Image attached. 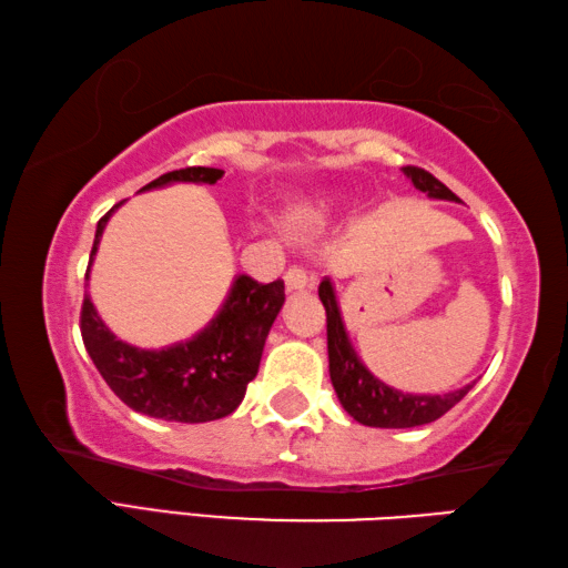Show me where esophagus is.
<instances>
[{
    "mask_svg": "<svg viewBox=\"0 0 568 568\" xmlns=\"http://www.w3.org/2000/svg\"><path fill=\"white\" fill-rule=\"evenodd\" d=\"M284 284H286V292H302L310 286V276H306L302 266H292L290 272L284 274Z\"/></svg>",
    "mask_w": 568,
    "mask_h": 568,
    "instance_id": "obj_1",
    "label": "esophagus"
}]
</instances>
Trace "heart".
Here are the masks:
<instances>
[{
	"label": "heart",
	"mask_w": 568,
	"mask_h": 568,
	"mask_svg": "<svg viewBox=\"0 0 568 568\" xmlns=\"http://www.w3.org/2000/svg\"><path fill=\"white\" fill-rule=\"evenodd\" d=\"M329 214H332V199L324 194H314V196L300 199V202H294L290 209H286L284 226L290 229L292 234H310L329 222Z\"/></svg>",
	"instance_id": "b5f03b06"
}]
</instances>
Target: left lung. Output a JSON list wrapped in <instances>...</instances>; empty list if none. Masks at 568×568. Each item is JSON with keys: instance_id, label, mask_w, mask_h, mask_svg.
<instances>
[{"instance_id": "8db88e82", "label": "left lung", "mask_w": 568, "mask_h": 568, "mask_svg": "<svg viewBox=\"0 0 568 568\" xmlns=\"http://www.w3.org/2000/svg\"><path fill=\"white\" fill-rule=\"evenodd\" d=\"M404 174L412 179V184L419 192H426L432 199L459 202V196L426 169L404 166ZM320 300L326 310V346H329V376L334 392L344 409L359 424L379 426V429H412V426L436 422L469 394L474 384H466L464 389L449 394H404L376 379L354 352L329 278L320 284Z\"/></svg>"}]
</instances>
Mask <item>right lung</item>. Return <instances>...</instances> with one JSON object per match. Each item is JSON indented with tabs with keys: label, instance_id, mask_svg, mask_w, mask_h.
<instances>
[{
	"label": "right lung",
	"instance_id": "right-lung-1",
	"mask_svg": "<svg viewBox=\"0 0 568 568\" xmlns=\"http://www.w3.org/2000/svg\"><path fill=\"white\" fill-rule=\"evenodd\" d=\"M222 176V169L186 166L154 179L142 192L174 182L216 184ZM116 206L99 219L89 268H92L99 239ZM282 304V278L272 284H258L252 276L242 274L234 278L219 314L192 339L164 346V349H139L116 339L106 329L89 294H84L82 339L109 389L129 409L164 422L202 424L222 419L242 404L248 382L258 372L264 342Z\"/></svg>",
	"mask_w": 568,
	"mask_h": 568
}]
</instances>
